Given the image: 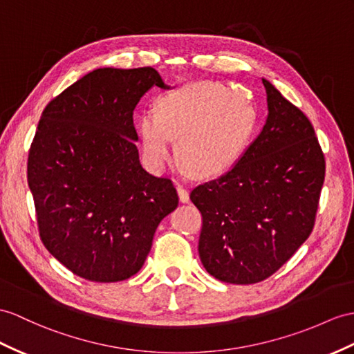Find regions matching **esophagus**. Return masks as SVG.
Masks as SVG:
<instances>
[{
    "label": "esophagus",
    "instance_id": "esophagus-1",
    "mask_svg": "<svg viewBox=\"0 0 354 354\" xmlns=\"http://www.w3.org/2000/svg\"><path fill=\"white\" fill-rule=\"evenodd\" d=\"M177 194H178L180 203H189V192H187V189L183 185H178L177 186Z\"/></svg>",
    "mask_w": 354,
    "mask_h": 354
}]
</instances>
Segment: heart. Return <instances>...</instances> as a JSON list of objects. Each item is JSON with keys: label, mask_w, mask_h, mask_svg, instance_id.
<instances>
[{"label": "heart", "mask_w": 354, "mask_h": 354, "mask_svg": "<svg viewBox=\"0 0 354 354\" xmlns=\"http://www.w3.org/2000/svg\"><path fill=\"white\" fill-rule=\"evenodd\" d=\"M255 120L242 93L218 82H195L158 102V112L138 118L142 159L153 171H163L178 156L196 176H216L242 154Z\"/></svg>", "instance_id": "b5f03b06"}]
</instances>
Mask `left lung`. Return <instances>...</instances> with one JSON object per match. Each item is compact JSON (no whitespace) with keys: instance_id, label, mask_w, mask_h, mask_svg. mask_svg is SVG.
Listing matches in <instances>:
<instances>
[{"instance_id":"left-lung-1","label":"left lung","mask_w":354,"mask_h":354,"mask_svg":"<svg viewBox=\"0 0 354 354\" xmlns=\"http://www.w3.org/2000/svg\"><path fill=\"white\" fill-rule=\"evenodd\" d=\"M267 118L228 172L195 187L201 263L222 282L269 278L314 228L326 163L311 122L263 77Z\"/></svg>"}]
</instances>
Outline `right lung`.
<instances>
[{"label": "right lung", "mask_w": 354, "mask_h": 354, "mask_svg": "<svg viewBox=\"0 0 354 354\" xmlns=\"http://www.w3.org/2000/svg\"><path fill=\"white\" fill-rule=\"evenodd\" d=\"M151 87L169 88L153 67L96 68L48 103L28 154V186L43 245L77 277L131 278L160 221L176 210L171 180L140 162L133 109Z\"/></svg>", "instance_id": "1"}]
</instances>
